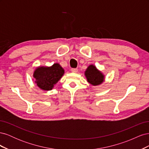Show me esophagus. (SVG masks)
<instances>
[{"instance_id": "obj_1", "label": "esophagus", "mask_w": 149, "mask_h": 149, "mask_svg": "<svg viewBox=\"0 0 149 149\" xmlns=\"http://www.w3.org/2000/svg\"><path fill=\"white\" fill-rule=\"evenodd\" d=\"M71 71L73 72V73H77L78 71V70L77 68H71Z\"/></svg>"}]
</instances>
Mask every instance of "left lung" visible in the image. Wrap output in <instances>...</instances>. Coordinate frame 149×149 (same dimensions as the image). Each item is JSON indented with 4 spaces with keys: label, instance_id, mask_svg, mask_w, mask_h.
I'll use <instances>...</instances> for the list:
<instances>
[{
    "label": "left lung",
    "instance_id": "8db88e82",
    "mask_svg": "<svg viewBox=\"0 0 149 149\" xmlns=\"http://www.w3.org/2000/svg\"><path fill=\"white\" fill-rule=\"evenodd\" d=\"M84 74L88 82L93 86L100 85L104 81V75L99 71L95 66L89 65L86 70Z\"/></svg>",
    "mask_w": 149,
    "mask_h": 149
}]
</instances>
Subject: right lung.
I'll return each mask as SVG.
<instances>
[{
    "label": "right lung",
    "mask_w": 149,
    "mask_h": 149,
    "mask_svg": "<svg viewBox=\"0 0 149 149\" xmlns=\"http://www.w3.org/2000/svg\"><path fill=\"white\" fill-rule=\"evenodd\" d=\"M65 70L58 63L53 64L52 66H39L35 70L33 76L35 83L45 91L52 90L54 85L57 83L63 75Z\"/></svg>",
    "instance_id": "right-lung-1"
}]
</instances>
